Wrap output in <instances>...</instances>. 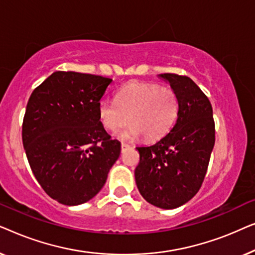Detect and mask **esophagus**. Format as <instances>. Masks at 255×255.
I'll use <instances>...</instances> for the list:
<instances>
[{
	"mask_svg": "<svg viewBox=\"0 0 255 255\" xmlns=\"http://www.w3.org/2000/svg\"><path fill=\"white\" fill-rule=\"evenodd\" d=\"M121 146H122V151H124V149H127V148L130 147V145L127 144V142H122Z\"/></svg>",
	"mask_w": 255,
	"mask_h": 255,
	"instance_id": "1",
	"label": "esophagus"
}]
</instances>
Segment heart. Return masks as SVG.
Returning <instances> with one entry per match:
<instances>
[{
	"label": "heart",
	"instance_id": "b5f03b06",
	"mask_svg": "<svg viewBox=\"0 0 255 255\" xmlns=\"http://www.w3.org/2000/svg\"><path fill=\"white\" fill-rule=\"evenodd\" d=\"M180 113L177 94L156 83L131 81L118 89L116 102L100 101L99 120L109 131L116 132L132 124L123 135L155 141L168 133Z\"/></svg>",
	"mask_w": 255,
	"mask_h": 255
}]
</instances>
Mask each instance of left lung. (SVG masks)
<instances>
[{"mask_svg":"<svg viewBox=\"0 0 255 255\" xmlns=\"http://www.w3.org/2000/svg\"><path fill=\"white\" fill-rule=\"evenodd\" d=\"M177 94L180 113L175 125L151 146L137 147L134 169L139 193L161 209L179 208L203 183L215 145V122L207 95L188 76L160 74Z\"/></svg>","mask_w":255,"mask_h":255,"instance_id":"8db88e82","label":"left lung"}]
</instances>
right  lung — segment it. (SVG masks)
<instances>
[{
  "label": "right lung",
  "mask_w": 255,
  "mask_h": 255,
  "mask_svg": "<svg viewBox=\"0 0 255 255\" xmlns=\"http://www.w3.org/2000/svg\"><path fill=\"white\" fill-rule=\"evenodd\" d=\"M111 81L59 71L31 94L23 146L33 175L59 203L79 205L92 200L120 158L121 142L107 133L97 114Z\"/></svg>",
  "instance_id": "right-lung-1"
}]
</instances>
